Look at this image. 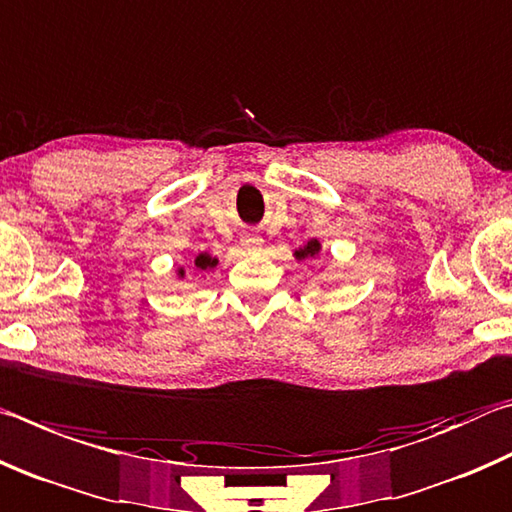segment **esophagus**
Here are the masks:
<instances>
[{"instance_id": "34e87169", "label": "esophagus", "mask_w": 512, "mask_h": 512, "mask_svg": "<svg viewBox=\"0 0 512 512\" xmlns=\"http://www.w3.org/2000/svg\"><path fill=\"white\" fill-rule=\"evenodd\" d=\"M241 246H244L246 250H259L262 248V239H259L257 235H246L244 239H241Z\"/></svg>"}]
</instances>
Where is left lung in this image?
I'll list each match as a JSON object with an SVG mask.
<instances>
[{"mask_svg": "<svg viewBox=\"0 0 512 512\" xmlns=\"http://www.w3.org/2000/svg\"><path fill=\"white\" fill-rule=\"evenodd\" d=\"M320 248H323V246H320V241H318V239H309L305 246H302V248H298V250H296V253H293V257H296V259H307V257H316V255L320 253Z\"/></svg>", "mask_w": 512, "mask_h": 512, "instance_id": "obj_1", "label": "left lung"}]
</instances>
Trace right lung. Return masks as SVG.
Masks as SVG:
<instances>
[{
    "mask_svg": "<svg viewBox=\"0 0 512 512\" xmlns=\"http://www.w3.org/2000/svg\"><path fill=\"white\" fill-rule=\"evenodd\" d=\"M216 266H219V259L212 257L210 253H198V255L194 257V262H192L194 271H214ZM185 275H187L185 266H178V268H176V277H178V280H183Z\"/></svg>",
    "mask_w": 512,
    "mask_h": 512,
    "instance_id": "right-lung-1",
    "label": "right lung"
}]
</instances>
